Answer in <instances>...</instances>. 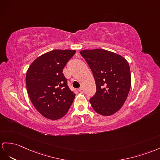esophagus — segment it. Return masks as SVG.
I'll use <instances>...</instances> for the list:
<instances>
[{
  "instance_id": "1",
  "label": "esophagus",
  "mask_w": 160,
  "mask_h": 160,
  "mask_svg": "<svg viewBox=\"0 0 160 160\" xmlns=\"http://www.w3.org/2000/svg\"><path fill=\"white\" fill-rule=\"evenodd\" d=\"M79 91L81 92V93H83L84 92V89L82 87H81L79 89Z\"/></svg>"
}]
</instances>
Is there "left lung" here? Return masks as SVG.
Masks as SVG:
<instances>
[{
	"label": "left lung",
	"mask_w": 160,
	"mask_h": 160,
	"mask_svg": "<svg viewBox=\"0 0 160 160\" xmlns=\"http://www.w3.org/2000/svg\"><path fill=\"white\" fill-rule=\"evenodd\" d=\"M94 77L96 92L89 102L104 116L115 113L126 102L131 87L129 64L122 56L102 49L80 52Z\"/></svg>",
	"instance_id": "left-lung-1"
}]
</instances>
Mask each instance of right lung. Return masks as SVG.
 <instances>
[{
  "instance_id": "add662e5",
  "label": "right lung",
  "mask_w": 160,
  "mask_h": 160,
  "mask_svg": "<svg viewBox=\"0 0 160 160\" xmlns=\"http://www.w3.org/2000/svg\"><path fill=\"white\" fill-rule=\"evenodd\" d=\"M75 50L51 51L37 58L26 76L27 92L36 109L45 118L56 120L69 110L75 93L68 86L63 69Z\"/></svg>"
}]
</instances>
